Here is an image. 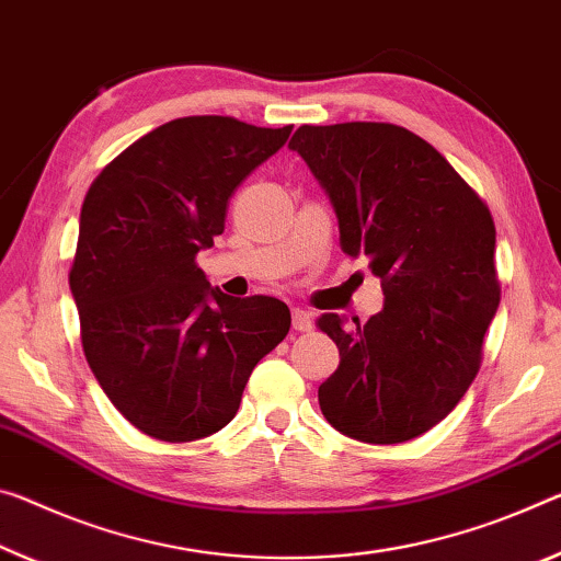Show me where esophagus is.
<instances>
[{
	"instance_id": "34e87169",
	"label": "esophagus",
	"mask_w": 561,
	"mask_h": 561,
	"mask_svg": "<svg viewBox=\"0 0 561 561\" xmlns=\"http://www.w3.org/2000/svg\"><path fill=\"white\" fill-rule=\"evenodd\" d=\"M291 327H295L297 332H309V329H312V314H309L307 309L295 307L291 309Z\"/></svg>"
}]
</instances>
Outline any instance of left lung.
<instances>
[{"label":"left lung","mask_w":561,"mask_h":561,"mask_svg":"<svg viewBox=\"0 0 561 561\" xmlns=\"http://www.w3.org/2000/svg\"><path fill=\"white\" fill-rule=\"evenodd\" d=\"M324 186L342 249L367 256L385 309L317 327L340 346L319 387L346 437L399 444L439 424L472 385L500 307L496 229L484 199L430 141L389 122L301 124L289 141Z\"/></svg>","instance_id":"1"}]
</instances>
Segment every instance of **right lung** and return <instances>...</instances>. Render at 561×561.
<instances>
[{"mask_svg":"<svg viewBox=\"0 0 561 561\" xmlns=\"http://www.w3.org/2000/svg\"><path fill=\"white\" fill-rule=\"evenodd\" d=\"M291 135L234 117L172 119L89 186L69 289L96 381L139 432L209 437L234 420L247 379L289 332L274 297L211 289L199 249L225 232L229 197Z\"/></svg>","mask_w":561,"mask_h":561,"instance_id":"right-lung-1","label":"right lung"}]
</instances>
